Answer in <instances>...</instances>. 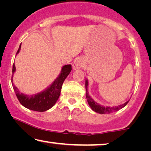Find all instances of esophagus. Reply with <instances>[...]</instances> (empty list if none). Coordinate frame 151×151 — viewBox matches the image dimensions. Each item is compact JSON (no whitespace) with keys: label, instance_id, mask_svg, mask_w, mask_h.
<instances>
[{"label":"esophagus","instance_id":"obj_1","mask_svg":"<svg viewBox=\"0 0 151 151\" xmlns=\"http://www.w3.org/2000/svg\"><path fill=\"white\" fill-rule=\"evenodd\" d=\"M84 60L82 58H77L75 60V62L73 64V70H78L83 68L84 66Z\"/></svg>","mask_w":151,"mask_h":151}]
</instances>
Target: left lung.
<instances>
[{
    "mask_svg": "<svg viewBox=\"0 0 151 151\" xmlns=\"http://www.w3.org/2000/svg\"><path fill=\"white\" fill-rule=\"evenodd\" d=\"M87 86H88V81L87 79L85 80V88H86V98L87 102H88L91 109L96 112H98V113L109 114L111 113V112L118 111L119 110L123 109V107L125 106L128 102H129V100H128L127 102H125L123 104L116 106H104L99 104L98 103L95 102V101L91 98V96H89V93L88 92V89H87Z\"/></svg>",
    "mask_w": 151,
    "mask_h": 151,
    "instance_id": "8db88e82",
    "label": "left lung"
}]
</instances>
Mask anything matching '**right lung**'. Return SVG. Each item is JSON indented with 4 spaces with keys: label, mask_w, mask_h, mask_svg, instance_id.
Returning a JSON list of instances; mask_svg holds the SVG:
<instances>
[{
    "label": "right lung",
    "mask_w": 151,
    "mask_h": 151,
    "mask_svg": "<svg viewBox=\"0 0 151 151\" xmlns=\"http://www.w3.org/2000/svg\"><path fill=\"white\" fill-rule=\"evenodd\" d=\"M20 49H21V44L17 51L16 55L19 52ZM71 70L72 66L70 64L65 65L62 67L60 75L47 89L40 93L33 94V95H26V94L21 93L17 88V87H15L13 83V74L15 72V64H13L11 82H12L13 89L16 94L18 100L22 106L32 111L44 112L50 109L55 105L60 97L63 83Z\"/></svg>",
    "instance_id": "1"
}]
</instances>
